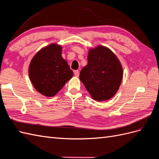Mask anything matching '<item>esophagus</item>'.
Wrapping results in <instances>:
<instances>
[{"instance_id": "34e87169", "label": "esophagus", "mask_w": 159, "mask_h": 159, "mask_svg": "<svg viewBox=\"0 0 159 159\" xmlns=\"http://www.w3.org/2000/svg\"><path fill=\"white\" fill-rule=\"evenodd\" d=\"M74 74H75V76L78 77L79 76V70H75L74 71Z\"/></svg>"}]
</instances>
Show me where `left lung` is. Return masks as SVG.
Instances as JSON below:
<instances>
[{
    "instance_id": "left-lung-1",
    "label": "left lung",
    "mask_w": 159,
    "mask_h": 159,
    "mask_svg": "<svg viewBox=\"0 0 159 159\" xmlns=\"http://www.w3.org/2000/svg\"><path fill=\"white\" fill-rule=\"evenodd\" d=\"M123 76V69L116 56L104 46L91 49L88 64L80 72L81 80L92 98L106 101L118 90Z\"/></svg>"
}]
</instances>
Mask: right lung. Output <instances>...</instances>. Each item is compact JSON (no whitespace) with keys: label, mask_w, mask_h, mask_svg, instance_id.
Listing matches in <instances>:
<instances>
[{"label":"right lung","mask_w":159,"mask_h":159,"mask_svg":"<svg viewBox=\"0 0 159 159\" xmlns=\"http://www.w3.org/2000/svg\"><path fill=\"white\" fill-rule=\"evenodd\" d=\"M61 54L62 47L52 43L39 50L31 61L30 80L36 90L46 97L54 96L73 76Z\"/></svg>","instance_id":"obj_1"}]
</instances>
